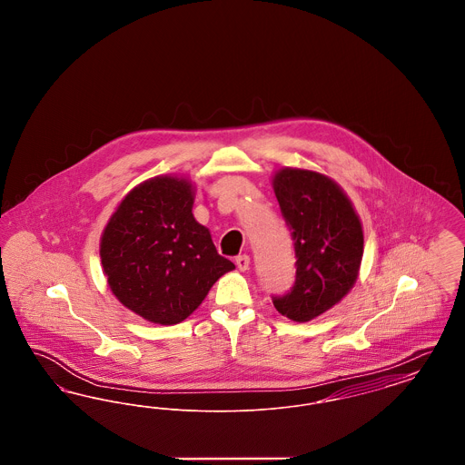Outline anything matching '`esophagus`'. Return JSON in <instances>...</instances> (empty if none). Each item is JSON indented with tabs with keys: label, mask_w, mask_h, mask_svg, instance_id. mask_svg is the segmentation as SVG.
Listing matches in <instances>:
<instances>
[{
	"label": "esophagus",
	"mask_w": 465,
	"mask_h": 465,
	"mask_svg": "<svg viewBox=\"0 0 465 465\" xmlns=\"http://www.w3.org/2000/svg\"><path fill=\"white\" fill-rule=\"evenodd\" d=\"M235 265H237V268H239L241 272H245V270H249L251 260H249V256H247V254H241V256H237V258H235Z\"/></svg>",
	"instance_id": "1"
}]
</instances>
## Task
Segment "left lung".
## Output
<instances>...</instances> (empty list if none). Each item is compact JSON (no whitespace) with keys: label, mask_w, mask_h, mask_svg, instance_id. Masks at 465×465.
<instances>
[{"label":"left lung","mask_w":465,"mask_h":465,"mask_svg":"<svg viewBox=\"0 0 465 465\" xmlns=\"http://www.w3.org/2000/svg\"><path fill=\"white\" fill-rule=\"evenodd\" d=\"M273 192L294 242L296 281L272 302L291 321L309 322L354 288L362 224L340 184L324 174L284 167L273 176Z\"/></svg>","instance_id":"1"}]
</instances>
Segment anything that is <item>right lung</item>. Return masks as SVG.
<instances>
[{"mask_svg": "<svg viewBox=\"0 0 465 465\" xmlns=\"http://www.w3.org/2000/svg\"><path fill=\"white\" fill-rule=\"evenodd\" d=\"M193 200L192 181L152 177L120 202L101 237V263L113 294L162 326L184 321L235 268L193 218Z\"/></svg>", "mask_w": 465, "mask_h": 465, "instance_id": "add662e5", "label": "right lung"}]
</instances>
